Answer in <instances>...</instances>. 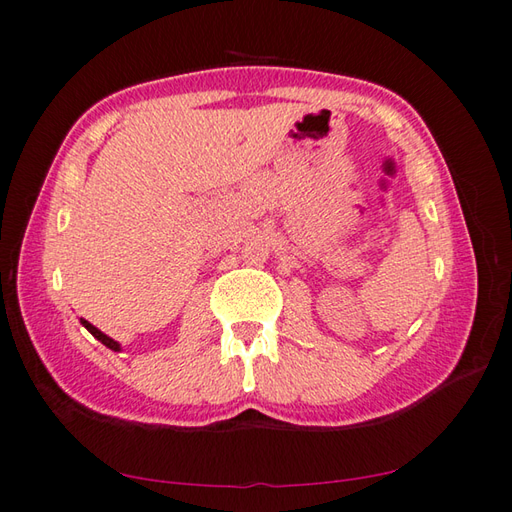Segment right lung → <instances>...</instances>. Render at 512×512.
Masks as SVG:
<instances>
[{
    "mask_svg": "<svg viewBox=\"0 0 512 512\" xmlns=\"http://www.w3.org/2000/svg\"><path fill=\"white\" fill-rule=\"evenodd\" d=\"M81 324L87 328V331L89 333H92L96 339H98V342H102V344H105L107 348H111V350H120V344L118 342H113V339L111 337H107L105 333H102V331H98V328L94 326V324H89L87 320H83V317H81Z\"/></svg>",
    "mask_w": 512,
    "mask_h": 512,
    "instance_id": "add662e5",
    "label": "right lung"
}]
</instances>
